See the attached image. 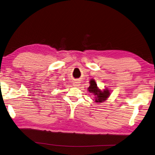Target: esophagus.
<instances>
[{
	"instance_id": "1",
	"label": "esophagus",
	"mask_w": 155,
	"mask_h": 155,
	"mask_svg": "<svg viewBox=\"0 0 155 155\" xmlns=\"http://www.w3.org/2000/svg\"><path fill=\"white\" fill-rule=\"evenodd\" d=\"M73 85L74 86H78L79 85V82L78 81H74L73 83Z\"/></svg>"
}]
</instances>
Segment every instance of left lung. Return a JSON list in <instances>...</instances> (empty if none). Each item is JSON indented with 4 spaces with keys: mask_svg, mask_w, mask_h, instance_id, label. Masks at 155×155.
<instances>
[{
    "mask_svg": "<svg viewBox=\"0 0 155 155\" xmlns=\"http://www.w3.org/2000/svg\"><path fill=\"white\" fill-rule=\"evenodd\" d=\"M90 86L87 88L88 91L91 93H93L95 96H97L95 99L96 102L101 103L106 100L110 96V92L108 90H104V91H101L97 87V84L96 83L94 79L90 80Z\"/></svg>",
    "mask_w": 155,
    "mask_h": 155,
    "instance_id": "1",
    "label": "left lung"
}]
</instances>
